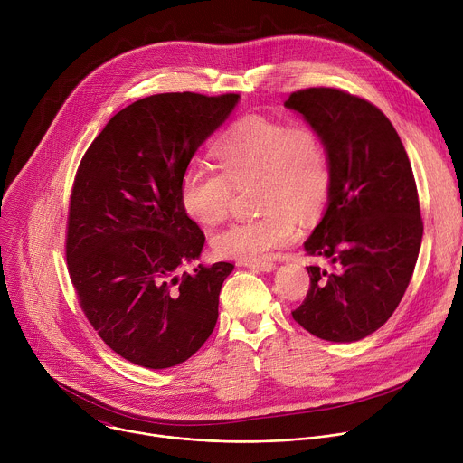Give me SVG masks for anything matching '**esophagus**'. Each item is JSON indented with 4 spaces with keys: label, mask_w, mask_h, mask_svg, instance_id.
Masks as SVG:
<instances>
[{
    "label": "esophagus",
    "mask_w": 463,
    "mask_h": 463,
    "mask_svg": "<svg viewBox=\"0 0 463 463\" xmlns=\"http://www.w3.org/2000/svg\"><path fill=\"white\" fill-rule=\"evenodd\" d=\"M247 268L256 269V271H263V273H269L277 268V263L271 260H260V261H249Z\"/></svg>",
    "instance_id": "34e87169"
}]
</instances>
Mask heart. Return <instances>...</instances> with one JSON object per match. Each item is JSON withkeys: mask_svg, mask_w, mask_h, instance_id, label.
Masks as SVG:
<instances>
[{"mask_svg": "<svg viewBox=\"0 0 463 463\" xmlns=\"http://www.w3.org/2000/svg\"><path fill=\"white\" fill-rule=\"evenodd\" d=\"M222 170L190 165L179 186L184 213L200 225L222 222L231 209L232 184L258 179L263 214L234 222L213 236V250L229 260L260 261L297 236V217L315 218L334 186L329 152L307 122L247 117L216 145Z\"/></svg>", "mask_w": 463, "mask_h": 463, "instance_id": "1", "label": "heart"}]
</instances>
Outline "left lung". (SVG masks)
<instances>
[{"instance_id":"8db88e82","label":"left lung","mask_w":463,"mask_h":463,"mask_svg":"<svg viewBox=\"0 0 463 463\" xmlns=\"http://www.w3.org/2000/svg\"><path fill=\"white\" fill-rule=\"evenodd\" d=\"M289 109L313 124L329 152L334 186L306 240L309 289L293 318L318 339L354 343L379 329L400 306L423 238L418 188L398 131L372 102L337 88L289 95Z\"/></svg>"}]
</instances>
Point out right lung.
<instances>
[{
	"label": "right lung",
	"instance_id": "right-lung-1",
	"mask_svg": "<svg viewBox=\"0 0 463 463\" xmlns=\"http://www.w3.org/2000/svg\"><path fill=\"white\" fill-rule=\"evenodd\" d=\"M240 95L159 93L104 126L75 175L65 258L79 304L126 361L170 368L200 350L218 320L229 261L179 271L205 234L181 205V177Z\"/></svg>",
	"mask_w": 463,
	"mask_h": 463
}]
</instances>
